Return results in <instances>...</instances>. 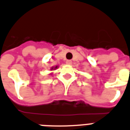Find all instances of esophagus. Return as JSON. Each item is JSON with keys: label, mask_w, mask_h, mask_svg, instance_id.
<instances>
[{"label": "esophagus", "mask_w": 130, "mask_h": 130, "mask_svg": "<svg viewBox=\"0 0 130 130\" xmlns=\"http://www.w3.org/2000/svg\"><path fill=\"white\" fill-rule=\"evenodd\" d=\"M71 63H72V61L71 60H67L66 61V64H67V65H71Z\"/></svg>", "instance_id": "esophagus-1"}]
</instances>
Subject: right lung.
Instances as JSON below:
<instances>
[{"label": "right lung", "instance_id": "add662e5", "mask_svg": "<svg viewBox=\"0 0 130 130\" xmlns=\"http://www.w3.org/2000/svg\"><path fill=\"white\" fill-rule=\"evenodd\" d=\"M56 68H57V67H55V69H56ZM52 69H53V68H52Z\"/></svg>", "mask_w": 130, "mask_h": 130}]
</instances>
